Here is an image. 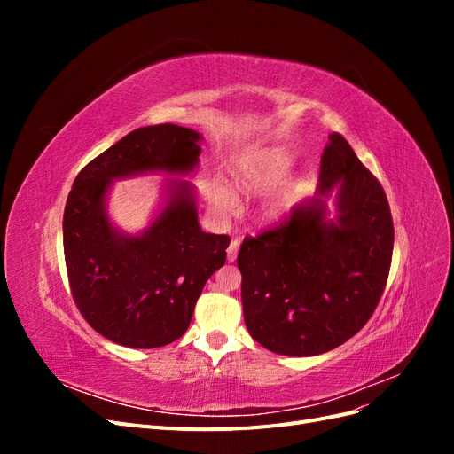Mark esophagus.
I'll return each instance as SVG.
<instances>
[{
  "instance_id": "obj_1",
  "label": "esophagus",
  "mask_w": 454,
  "mask_h": 454,
  "mask_svg": "<svg viewBox=\"0 0 454 454\" xmlns=\"http://www.w3.org/2000/svg\"><path fill=\"white\" fill-rule=\"evenodd\" d=\"M239 248H240V240L239 239H232L231 244H229V248H227V261H231V263L237 259Z\"/></svg>"
}]
</instances>
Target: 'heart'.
I'll list each match as a JSON object with an SVG mask.
<instances>
[{
  "label": "heart",
  "mask_w": 454,
  "mask_h": 454,
  "mask_svg": "<svg viewBox=\"0 0 454 454\" xmlns=\"http://www.w3.org/2000/svg\"><path fill=\"white\" fill-rule=\"evenodd\" d=\"M292 168V157L284 153L280 149H267L259 151V153L244 157L235 170L237 184L250 193H265L284 182ZM210 200L217 210L231 212L235 208V193L232 189L222 182L215 180L210 185ZM294 206V197L290 191L280 193L270 200L267 206V217L277 219L282 217L286 212H290Z\"/></svg>",
  "instance_id": "obj_1"
}]
</instances>
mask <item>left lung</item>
<instances>
[{
  "instance_id": "obj_1",
  "label": "left lung",
  "mask_w": 454,
  "mask_h": 454,
  "mask_svg": "<svg viewBox=\"0 0 454 454\" xmlns=\"http://www.w3.org/2000/svg\"><path fill=\"white\" fill-rule=\"evenodd\" d=\"M338 187V219L325 197ZM394 223L387 193L340 134H329L320 187L280 223L244 237L237 257L250 335L270 352L316 356L367 324L388 280Z\"/></svg>"
}]
</instances>
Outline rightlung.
I'll return each mask as SVG.
<instances>
[{"mask_svg": "<svg viewBox=\"0 0 454 454\" xmlns=\"http://www.w3.org/2000/svg\"><path fill=\"white\" fill-rule=\"evenodd\" d=\"M200 134L177 125L136 129L92 159L75 177L64 210V257L72 297L89 325L130 348L180 339L197 299L223 267L227 235L204 232L193 189L170 184V200L140 237L109 223L104 199L112 180L149 170L191 172Z\"/></svg>", "mask_w": 454, "mask_h": 454, "instance_id": "right-lung-1", "label": "right lung"}]
</instances>
